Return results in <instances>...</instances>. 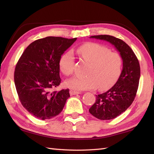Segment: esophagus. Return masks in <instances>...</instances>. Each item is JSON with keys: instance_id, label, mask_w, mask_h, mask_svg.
<instances>
[{"instance_id": "obj_1", "label": "esophagus", "mask_w": 154, "mask_h": 154, "mask_svg": "<svg viewBox=\"0 0 154 154\" xmlns=\"http://www.w3.org/2000/svg\"><path fill=\"white\" fill-rule=\"evenodd\" d=\"M69 93H70L71 95L72 96V95H75V94H80V92H77V91L70 90Z\"/></svg>"}]
</instances>
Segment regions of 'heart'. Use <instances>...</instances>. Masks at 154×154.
<instances>
[{
    "label": "heart",
    "instance_id": "heart-1",
    "mask_svg": "<svg viewBox=\"0 0 154 154\" xmlns=\"http://www.w3.org/2000/svg\"><path fill=\"white\" fill-rule=\"evenodd\" d=\"M81 60L89 63L86 77H73L65 82V85L76 91L94 89L100 91L112 87L122 73L123 60L120 54L111 51L105 45L95 42L85 43L77 49ZM75 60L73 54L68 51L60 58V71L65 76L73 73Z\"/></svg>",
    "mask_w": 154,
    "mask_h": 154
}]
</instances>
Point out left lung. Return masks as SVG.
Wrapping results in <instances>:
<instances>
[{"mask_svg":"<svg viewBox=\"0 0 154 154\" xmlns=\"http://www.w3.org/2000/svg\"><path fill=\"white\" fill-rule=\"evenodd\" d=\"M90 38L110 42L122 57V71L117 82L106 92L96 95L95 102L89 110L98 119H114L126 111L135 99L140 77L139 61L129 45L120 39L109 35Z\"/></svg>","mask_w":154,"mask_h":154,"instance_id":"obj_1","label":"left lung"}]
</instances>
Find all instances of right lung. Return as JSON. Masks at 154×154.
<instances>
[{
    "label": "right lung",
    "instance_id": "obj_1",
    "mask_svg": "<svg viewBox=\"0 0 154 154\" xmlns=\"http://www.w3.org/2000/svg\"><path fill=\"white\" fill-rule=\"evenodd\" d=\"M48 36L32 42L20 57L14 71V83L22 106L37 119L58 115L70 97L69 90L52 91L60 85L61 55L76 41Z\"/></svg>",
    "mask_w": 154,
    "mask_h": 154
}]
</instances>
